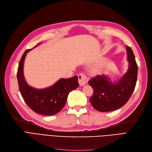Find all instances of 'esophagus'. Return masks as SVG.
<instances>
[{"mask_svg": "<svg viewBox=\"0 0 152 152\" xmlns=\"http://www.w3.org/2000/svg\"><path fill=\"white\" fill-rule=\"evenodd\" d=\"M78 77H79V83L80 86H83L88 82V79H87L86 74L83 73H79Z\"/></svg>", "mask_w": 152, "mask_h": 152, "instance_id": "obj_1", "label": "esophagus"}]
</instances>
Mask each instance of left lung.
I'll return each instance as SVG.
<instances>
[{
  "instance_id": "8db88e82",
  "label": "left lung",
  "mask_w": 152,
  "mask_h": 152,
  "mask_svg": "<svg viewBox=\"0 0 152 152\" xmlns=\"http://www.w3.org/2000/svg\"><path fill=\"white\" fill-rule=\"evenodd\" d=\"M126 50L129 65L127 72L120 79L112 82L107 76L103 75L96 76L89 81L94 91L90 102L99 112H111L121 108L128 102L135 89L137 65L131 48L126 45Z\"/></svg>"
}]
</instances>
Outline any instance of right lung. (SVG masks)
Returning a JSON list of instances; mask_svg holds the SVG:
<instances>
[{"label": "right lung", "instance_id": "obj_1", "mask_svg": "<svg viewBox=\"0 0 152 152\" xmlns=\"http://www.w3.org/2000/svg\"><path fill=\"white\" fill-rule=\"evenodd\" d=\"M30 50H25L18 68L17 79L20 93L26 104L33 111L44 115H53L64 107L69 93L79 87L78 77L61 79L53 86L45 89H38L30 86L25 79L23 65L26 53Z\"/></svg>", "mask_w": 152, "mask_h": 152}]
</instances>
